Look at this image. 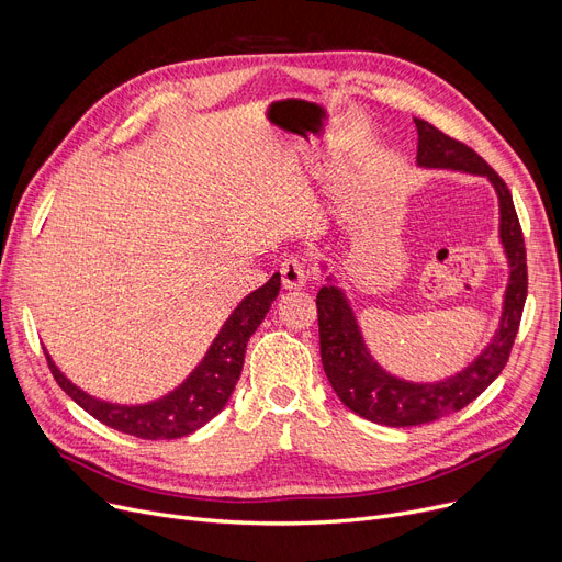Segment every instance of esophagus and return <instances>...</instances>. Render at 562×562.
Masks as SVG:
<instances>
[{"mask_svg": "<svg viewBox=\"0 0 562 562\" xmlns=\"http://www.w3.org/2000/svg\"><path fill=\"white\" fill-rule=\"evenodd\" d=\"M280 273H282L284 289H301L307 282V276H310L307 259L301 257V255L286 257L280 266Z\"/></svg>", "mask_w": 562, "mask_h": 562, "instance_id": "1", "label": "esophagus"}]
</instances>
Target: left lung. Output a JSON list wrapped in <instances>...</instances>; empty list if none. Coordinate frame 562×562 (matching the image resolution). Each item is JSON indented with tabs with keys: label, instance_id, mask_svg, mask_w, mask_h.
<instances>
[{
	"label": "left lung",
	"instance_id": "left-lung-1",
	"mask_svg": "<svg viewBox=\"0 0 562 562\" xmlns=\"http://www.w3.org/2000/svg\"><path fill=\"white\" fill-rule=\"evenodd\" d=\"M415 125L419 134V166L476 172L485 175L494 184L501 206V241L510 259V284L506 291L504 316H501V326L492 344L462 373L432 382V385L405 382L382 371L369 356L344 293L333 284L316 293L321 362L333 390L356 415L394 428L422 426L447 417L479 398L492 385L510 358L528 293L526 246L508 184L462 140L439 132L422 117H415Z\"/></svg>",
	"mask_w": 562,
	"mask_h": 562
}]
</instances>
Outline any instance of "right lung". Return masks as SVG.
I'll use <instances>...</instances> for the list:
<instances>
[{
	"label": "right lung",
	"mask_w": 562,
	"mask_h": 562,
	"mask_svg": "<svg viewBox=\"0 0 562 562\" xmlns=\"http://www.w3.org/2000/svg\"><path fill=\"white\" fill-rule=\"evenodd\" d=\"M278 291L280 273H276L263 286L248 293L241 305L225 321V326L214 339L210 352H206L204 360L189 375L184 385L150 405H111L88 396L54 367L52 358L45 352L47 367L58 382V387L104 426L140 439L184 437L214 419L229 401L244 369L248 339L259 328V323L276 301Z\"/></svg>",
	"instance_id": "1"
}]
</instances>
